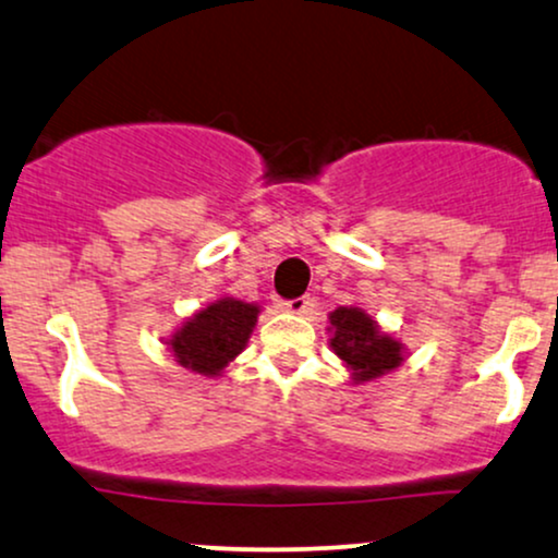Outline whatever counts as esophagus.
Returning a JSON list of instances; mask_svg holds the SVG:
<instances>
[{
  "mask_svg": "<svg viewBox=\"0 0 558 558\" xmlns=\"http://www.w3.org/2000/svg\"><path fill=\"white\" fill-rule=\"evenodd\" d=\"M287 313H294V316H307V313L316 311V300L313 298H294L284 303Z\"/></svg>",
  "mask_w": 558,
  "mask_h": 558,
  "instance_id": "1",
  "label": "esophagus"
}]
</instances>
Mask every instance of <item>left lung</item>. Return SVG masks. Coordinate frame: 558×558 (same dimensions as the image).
Segmentation results:
<instances>
[{
    "label": "left lung",
    "instance_id": "8db88e82",
    "mask_svg": "<svg viewBox=\"0 0 558 558\" xmlns=\"http://www.w3.org/2000/svg\"><path fill=\"white\" fill-rule=\"evenodd\" d=\"M329 344L355 384L389 376L408 360V347L386 333L360 305H339L329 313Z\"/></svg>",
    "mask_w": 558,
    "mask_h": 558
}]
</instances>
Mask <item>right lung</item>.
<instances>
[{
	"instance_id": "1",
	"label": "right lung",
	"mask_w": 558,
	"mask_h": 558,
	"mask_svg": "<svg viewBox=\"0 0 558 558\" xmlns=\"http://www.w3.org/2000/svg\"><path fill=\"white\" fill-rule=\"evenodd\" d=\"M258 313V303L221 294L182 320L163 344L169 347L177 365L198 376L216 378L247 347Z\"/></svg>"
}]
</instances>
